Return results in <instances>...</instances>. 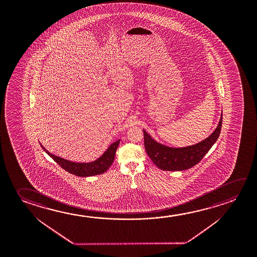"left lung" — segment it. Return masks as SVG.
Segmentation results:
<instances>
[{
    "instance_id": "8db88e82",
    "label": "left lung",
    "mask_w": 257,
    "mask_h": 257,
    "mask_svg": "<svg viewBox=\"0 0 257 257\" xmlns=\"http://www.w3.org/2000/svg\"><path fill=\"white\" fill-rule=\"evenodd\" d=\"M222 125V114L219 124L211 135L201 143L184 148H170L157 143L143 130L144 146L152 162L166 171H181L191 169L206 155L219 138Z\"/></svg>"
}]
</instances>
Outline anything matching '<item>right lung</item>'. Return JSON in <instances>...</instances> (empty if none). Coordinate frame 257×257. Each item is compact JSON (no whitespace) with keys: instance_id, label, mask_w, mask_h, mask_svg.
Returning a JSON list of instances; mask_svg holds the SVG:
<instances>
[{"instance_id":"add662e5","label":"right lung","mask_w":257,"mask_h":257,"mask_svg":"<svg viewBox=\"0 0 257 257\" xmlns=\"http://www.w3.org/2000/svg\"><path fill=\"white\" fill-rule=\"evenodd\" d=\"M119 143H120V140H118L115 143H112L109 148L105 151V153L99 159H97V160H95L93 162H89V163L72 162V161L64 160L60 157L52 154L43 147L42 145H41V147L53 160H55L57 164L59 165L62 169L66 170L67 172L71 173L72 175H75L78 177H91V176L103 174L109 169L110 166L114 161L115 152H116Z\"/></svg>"}]
</instances>
